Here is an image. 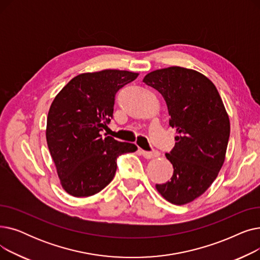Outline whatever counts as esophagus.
I'll use <instances>...</instances> for the list:
<instances>
[{
	"label": "esophagus",
	"instance_id": "34e87169",
	"mask_svg": "<svg viewBox=\"0 0 260 260\" xmlns=\"http://www.w3.org/2000/svg\"><path fill=\"white\" fill-rule=\"evenodd\" d=\"M141 155L146 158V159H153L156 157L160 156V153L158 151H153V152H146V151H140Z\"/></svg>",
	"mask_w": 260,
	"mask_h": 260
}]
</instances>
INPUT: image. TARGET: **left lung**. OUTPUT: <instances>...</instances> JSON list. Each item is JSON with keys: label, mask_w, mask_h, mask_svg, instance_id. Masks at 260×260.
Masks as SVG:
<instances>
[{"label": "left lung", "mask_w": 260, "mask_h": 260, "mask_svg": "<svg viewBox=\"0 0 260 260\" xmlns=\"http://www.w3.org/2000/svg\"><path fill=\"white\" fill-rule=\"evenodd\" d=\"M143 82L166 100L176 128L174 148L167 158L174 173L170 181L156 184L163 198L182 206L211 186L225 158L230 119L219 92L204 75L172 66L147 74Z\"/></svg>", "instance_id": "8db88e82"}]
</instances>
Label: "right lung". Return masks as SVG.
Listing matches in <instances>:
<instances>
[{
    "label": "right lung",
    "instance_id": "obj_1",
    "mask_svg": "<svg viewBox=\"0 0 260 260\" xmlns=\"http://www.w3.org/2000/svg\"><path fill=\"white\" fill-rule=\"evenodd\" d=\"M139 74L105 70L80 74L53 99L46 140L65 192L74 197L99 193L114 178L117 158L137 146L100 134L111 122L117 91Z\"/></svg>",
    "mask_w": 260,
    "mask_h": 260
}]
</instances>
